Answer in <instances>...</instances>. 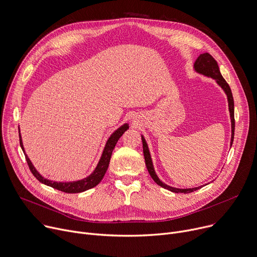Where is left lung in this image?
I'll return each instance as SVG.
<instances>
[{"instance_id":"obj_1","label":"left lung","mask_w":257,"mask_h":257,"mask_svg":"<svg viewBox=\"0 0 257 257\" xmlns=\"http://www.w3.org/2000/svg\"><path fill=\"white\" fill-rule=\"evenodd\" d=\"M194 71L200 75L206 76L208 78H212L215 80L217 85L224 91L225 95L227 97V103H228V110H229V116H230V127H231V136H230V147L232 145V142H234V134H235V115H234V98H232L231 94V90L228 86V84L225 82L223 77L220 74L218 64L216 60L210 55L209 53H203L200 54V56L197 58V60L194 63ZM142 141H143V147H144V155H145V161H146V165L148 168V171L154 181L164 188L168 191H171L173 193H183V194H189L192 192H195L201 188H203V185L197 186V188H192V189H178V188H173V186H170L164 182H162L158 175L156 174L154 165H153V160L151 157V153L149 150V146L146 142V139L144 135H142Z\"/></svg>"}]
</instances>
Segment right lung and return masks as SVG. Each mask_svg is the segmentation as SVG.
I'll use <instances>...</instances> for the list:
<instances>
[{"instance_id":"obj_1","label":"right lung","mask_w":257,"mask_h":257,"mask_svg":"<svg viewBox=\"0 0 257 257\" xmlns=\"http://www.w3.org/2000/svg\"><path fill=\"white\" fill-rule=\"evenodd\" d=\"M128 128H129V125L126 123V124L122 125L121 127H119L115 131H113L112 134H110V136L108 137L107 142L105 144L102 155L99 159V162H98L97 166L95 167V169L93 170V172L89 176H87V177H85L81 180H77V181H68V182L59 181V182H57V181L49 180L47 178H44L38 172V170L35 168L32 161L30 160V158L26 154L25 148H23L22 138H21L20 132H19V142H20V147H21L23 153H25V156H26V159H27V162H28V165H29L32 173L34 174V176L40 182H42L46 185H48V186H51V188H53L55 190H58V191H61V192L67 193V194H77V193H82V192H85L87 190L94 188V186H96L101 181V179L103 178V176H104V174H105V172L108 168L109 160H110L112 151H113L116 143H118L119 138L123 135V133L125 131H127Z\"/></svg>"}]
</instances>
